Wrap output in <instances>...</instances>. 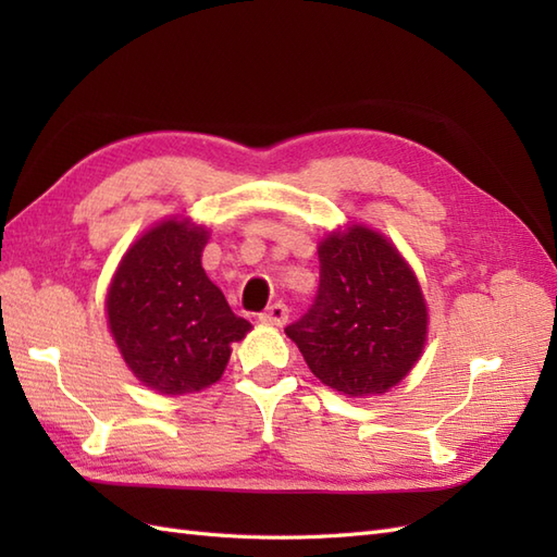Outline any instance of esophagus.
<instances>
[{
  "mask_svg": "<svg viewBox=\"0 0 557 557\" xmlns=\"http://www.w3.org/2000/svg\"><path fill=\"white\" fill-rule=\"evenodd\" d=\"M287 318H289V309L282 301H277V304L268 306V309L258 315V321L265 325H285Z\"/></svg>",
  "mask_w": 557,
  "mask_h": 557,
  "instance_id": "1",
  "label": "esophagus"
}]
</instances>
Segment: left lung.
I'll return each mask as SVG.
<instances>
[{
  "mask_svg": "<svg viewBox=\"0 0 557 557\" xmlns=\"http://www.w3.org/2000/svg\"><path fill=\"white\" fill-rule=\"evenodd\" d=\"M321 285L285 327L315 377L342 395H381L419 361L425 304L419 282L385 236L366 227L330 234L318 248Z\"/></svg>",
  "mask_w": 557,
  "mask_h": 557,
  "instance_id": "left-lung-1",
  "label": "left lung"
}]
</instances>
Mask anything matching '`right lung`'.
I'll use <instances>...</instances> for the list:
<instances>
[{
  "instance_id": "obj_1",
  "label": "right lung",
  "mask_w": 557,
  "mask_h": 557,
  "mask_svg": "<svg viewBox=\"0 0 557 557\" xmlns=\"http://www.w3.org/2000/svg\"><path fill=\"white\" fill-rule=\"evenodd\" d=\"M206 230L162 222L128 248L108 292L110 327L128 369L162 395L198 393L222 375L251 323L208 280Z\"/></svg>"
}]
</instances>
